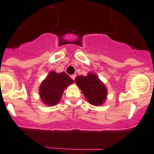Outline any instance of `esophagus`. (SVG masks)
Instances as JSON below:
<instances>
[{
    "instance_id": "1",
    "label": "esophagus",
    "mask_w": 154,
    "mask_h": 154,
    "mask_svg": "<svg viewBox=\"0 0 154 154\" xmlns=\"http://www.w3.org/2000/svg\"><path fill=\"white\" fill-rule=\"evenodd\" d=\"M76 76H77L76 74H72V75L70 76V77H71V78H72L73 80H75V78H76Z\"/></svg>"
}]
</instances>
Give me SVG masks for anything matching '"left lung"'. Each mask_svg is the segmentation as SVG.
I'll list each match as a JSON object with an SVG mask.
<instances>
[{"mask_svg": "<svg viewBox=\"0 0 154 154\" xmlns=\"http://www.w3.org/2000/svg\"><path fill=\"white\" fill-rule=\"evenodd\" d=\"M76 84L81 89L87 101L94 106H100L104 103L107 96V90L100 79L93 74L87 76H78L75 79Z\"/></svg>", "mask_w": 154, "mask_h": 154, "instance_id": "left-lung-1", "label": "left lung"}]
</instances>
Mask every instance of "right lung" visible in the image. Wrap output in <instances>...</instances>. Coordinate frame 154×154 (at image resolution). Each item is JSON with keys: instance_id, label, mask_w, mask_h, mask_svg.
<instances>
[{"instance_id": "obj_1", "label": "right lung", "mask_w": 154, "mask_h": 154, "mask_svg": "<svg viewBox=\"0 0 154 154\" xmlns=\"http://www.w3.org/2000/svg\"><path fill=\"white\" fill-rule=\"evenodd\" d=\"M73 83L74 80L66 73L51 71L40 86V97L45 104L54 106L61 100L64 89Z\"/></svg>"}]
</instances>
